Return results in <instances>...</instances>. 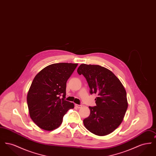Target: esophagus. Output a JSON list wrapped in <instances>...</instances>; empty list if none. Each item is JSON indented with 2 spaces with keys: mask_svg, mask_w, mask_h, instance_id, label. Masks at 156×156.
I'll return each instance as SVG.
<instances>
[{
  "mask_svg": "<svg viewBox=\"0 0 156 156\" xmlns=\"http://www.w3.org/2000/svg\"><path fill=\"white\" fill-rule=\"evenodd\" d=\"M75 106L78 108H81V105H77V104H75Z\"/></svg>",
  "mask_w": 156,
  "mask_h": 156,
  "instance_id": "1",
  "label": "esophagus"
}]
</instances>
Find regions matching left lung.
Wrapping results in <instances>:
<instances>
[{
	"instance_id": "obj_1",
	"label": "left lung",
	"mask_w": 156,
	"mask_h": 156,
	"mask_svg": "<svg viewBox=\"0 0 156 156\" xmlns=\"http://www.w3.org/2000/svg\"><path fill=\"white\" fill-rule=\"evenodd\" d=\"M77 72L86 78L89 93L98 95L96 106H89L90 115L83 119L84 126L98 136L111 133L120 125L126 113V90L115 75L105 67L83 64Z\"/></svg>"
}]
</instances>
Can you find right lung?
Returning <instances> with one entry per match:
<instances>
[{
	"label": "right lung",
	"mask_w": 156,
	"mask_h": 156,
	"mask_svg": "<svg viewBox=\"0 0 156 156\" xmlns=\"http://www.w3.org/2000/svg\"><path fill=\"white\" fill-rule=\"evenodd\" d=\"M78 64L56 63L36 75L29 90L27 102L30 118L39 127L52 130L58 127L73 103L66 101V83Z\"/></svg>",
	"instance_id": "1"
}]
</instances>
